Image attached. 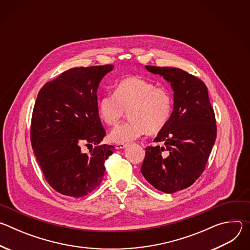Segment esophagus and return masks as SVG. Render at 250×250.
I'll use <instances>...</instances> for the list:
<instances>
[{"mask_svg": "<svg viewBox=\"0 0 250 250\" xmlns=\"http://www.w3.org/2000/svg\"><path fill=\"white\" fill-rule=\"evenodd\" d=\"M127 146V145H125V144H119V145H116V148L117 149H124Z\"/></svg>", "mask_w": 250, "mask_h": 250, "instance_id": "1", "label": "esophagus"}]
</instances>
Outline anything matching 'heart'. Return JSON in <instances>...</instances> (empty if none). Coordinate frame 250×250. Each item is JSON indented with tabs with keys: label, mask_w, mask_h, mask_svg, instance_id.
<instances>
[{
	"label": "heart",
	"mask_w": 250,
	"mask_h": 250,
	"mask_svg": "<svg viewBox=\"0 0 250 250\" xmlns=\"http://www.w3.org/2000/svg\"><path fill=\"white\" fill-rule=\"evenodd\" d=\"M128 111L129 121L110 133L115 144H128L147 131L157 133L168 124L173 111L171 92L155 83L136 76L121 80L114 94H106L98 102V114L106 125H115Z\"/></svg>",
	"instance_id": "1"
}]
</instances>
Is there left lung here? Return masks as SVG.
I'll use <instances>...</instances> for the list:
<instances>
[{"mask_svg":"<svg viewBox=\"0 0 250 250\" xmlns=\"http://www.w3.org/2000/svg\"><path fill=\"white\" fill-rule=\"evenodd\" d=\"M173 91V111L155 142L146 148L141 174L155 189L172 194L190 187L205 170L217 136L216 118L203 81L179 68L146 66Z\"/></svg>","mask_w":250,"mask_h":250,"instance_id":"1","label":"left lung"}]
</instances>
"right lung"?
I'll return each instance as SVG.
<instances>
[{"mask_svg": "<svg viewBox=\"0 0 250 250\" xmlns=\"http://www.w3.org/2000/svg\"><path fill=\"white\" fill-rule=\"evenodd\" d=\"M114 65L71 68L40 91L32 112L33 153L48 184L73 198L88 195L102 182L104 160L114 146H99L105 135L98 114L97 92ZM83 143L96 145L87 155Z\"/></svg>", "mask_w": 250, "mask_h": 250, "instance_id": "1", "label": "right lung"}]
</instances>
